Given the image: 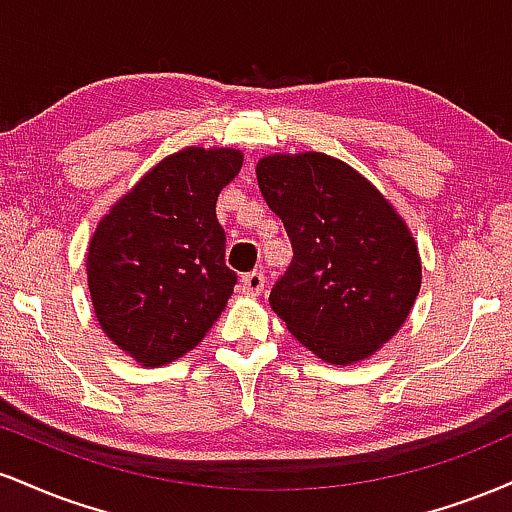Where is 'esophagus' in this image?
Instances as JSON below:
<instances>
[{"label":"esophagus","mask_w":512,"mask_h":512,"mask_svg":"<svg viewBox=\"0 0 512 512\" xmlns=\"http://www.w3.org/2000/svg\"><path fill=\"white\" fill-rule=\"evenodd\" d=\"M240 291L250 293V296H260V293L264 291V272H262V269H255V272L243 274V279H240Z\"/></svg>","instance_id":"34e87169"}]
</instances>
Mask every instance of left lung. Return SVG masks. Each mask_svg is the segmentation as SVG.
I'll use <instances>...</instances> for the list:
<instances>
[{"instance_id": "obj_1", "label": "left lung", "mask_w": 512, "mask_h": 512, "mask_svg": "<svg viewBox=\"0 0 512 512\" xmlns=\"http://www.w3.org/2000/svg\"><path fill=\"white\" fill-rule=\"evenodd\" d=\"M257 185L293 248L269 293L274 313L322 361L368 358L419 296L421 260L404 221L363 175L315 151L262 158Z\"/></svg>"}]
</instances>
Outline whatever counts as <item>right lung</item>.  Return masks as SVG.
I'll return each mask as SVG.
<instances>
[{
  "mask_svg": "<svg viewBox=\"0 0 512 512\" xmlns=\"http://www.w3.org/2000/svg\"><path fill=\"white\" fill-rule=\"evenodd\" d=\"M236 149L199 146L163 158L98 223L86 257L103 332L144 366L202 342L238 274L226 267L219 192L238 175Z\"/></svg>",
  "mask_w": 512,
  "mask_h": 512,
  "instance_id": "obj_1",
  "label": "right lung"
}]
</instances>
